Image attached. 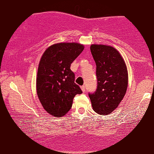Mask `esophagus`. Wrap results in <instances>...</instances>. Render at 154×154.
I'll return each mask as SVG.
<instances>
[{
  "mask_svg": "<svg viewBox=\"0 0 154 154\" xmlns=\"http://www.w3.org/2000/svg\"><path fill=\"white\" fill-rule=\"evenodd\" d=\"M81 88H82V90L83 92L86 91V86H82L81 87Z\"/></svg>",
  "mask_w": 154,
  "mask_h": 154,
  "instance_id": "obj_1",
  "label": "esophagus"
}]
</instances>
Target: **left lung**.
<instances>
[{"instance_id": "1", "label": "left lung", "mask_w": 154, "mask_h": 154, "mask_svg": "<svg viewBox=\"0 0 154 154\" xmlns=\"http://www.w3.org/2000/svg\"><path fill=\"white\" fill-rule=\"evenodd\" d=\"M90 51L96 63L97 86L88 95L94 111L108 115L115 109L126 93L128 70L123 57L109 46L92 45Z\"/></svg>"}]
</instances>
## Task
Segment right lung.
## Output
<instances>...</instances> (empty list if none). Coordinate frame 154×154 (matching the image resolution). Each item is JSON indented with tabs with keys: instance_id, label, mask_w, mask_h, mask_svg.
Here are the masks:
<instances>
[{
	"instance_id": "add662e5",
	"label": "right lung",
	"mask_w": 154,
	"mask_h": 154,
	"mask_svg": "<svg viewBox=\"0 0 154 154\" xmlns=\"http://www.w3.org/2000/svg\"><path fill=\"white\" fill-rule=\"evenodd\" d=\"M84 46L78 43H58L44 53L39 64L36 89L44 109L56 117L65 115L72 107L80 87L75 83L70 64Z\"/></svg>"
}]
</instances>
